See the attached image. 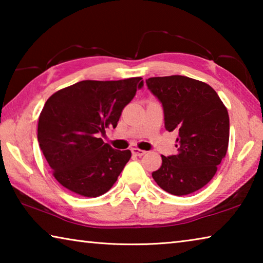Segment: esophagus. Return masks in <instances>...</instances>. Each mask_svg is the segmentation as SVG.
I'll return each instance as SVG.
<instances>
[{"instance_id":"esophagus-1","label":"esophagus","mask_w":263,"mask_h":263,"mask_svg":"<svg viewBox=\"0 0 263 263\" xmlns=\"http://www.w3.org/2000/svg\"><path fill=\"white\" fill-rule=\"evenodd\" d=\"M131 152H132V154L133 155H136V157H142V155L144 154H146V152L145 151H142V149H139V148H132L131 149Z\"/></svg>"}]
</instances>
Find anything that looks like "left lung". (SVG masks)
Masks as SVG:
<instances>
[{
    "mask_svg": "<svg viewBox=\"0 0 263 263\" xmlns=\"http://www.w3.org/2000/svg\"><path fill=\"white\" fill-rule=\"evenodd\" d=\"M146 84L162 104L166 130L177 131V154L162 158L152 173L160 188L189 195L211 181L229 147L230 118L217 92L182 75L149 78Z\"/></svg>",
    "mask_w": 263,
    "mask_h": 263,
    "instance_id": "obj_1",
    "label": "left lung"
}]
</instances>
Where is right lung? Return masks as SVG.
<instances>
[{
  "instance_id": "1",
  "label": "right lung",
  "mask_w": 263,
  "mask_h": 263,
  "mask_svg": "<svg viewBox=\"0 0 263 263\" xmlns=\"http://www.w3.org/2000/svg\"><path fill=\"white\" fill-rule=\"evenodd\" d=\"M141 78L118 81L84 80L46 101L39 116L38 142L55 180L73 193L97 197L110 190L131 158L100 136L116 127Z\"/></svg>"
}]
</instances>
